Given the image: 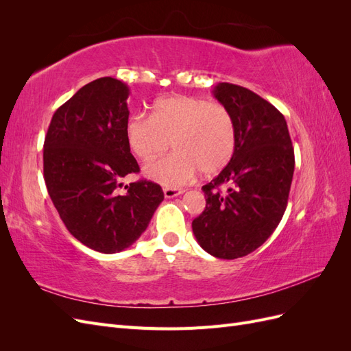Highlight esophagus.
Listing matches in <instances>:
<instances>
[{
	"mask_svg": "<svg viewBox=\"0 0 351 351\" xmlns=\"http://www.w3.org/2000/svg\"><path fill=\"white\" fill-rule=\"evenodd\" d=\"M183 192H184V190H182V189L165 187V189H164V196H165L167 199H173V197H176V196H180Z\"/></svg>",
	"mask_w": 351,
	"mask_h": 351,
	"instance_id": "obj_1",
	"label": "esophagus"
}]
</instances>
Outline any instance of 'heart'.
Here are the masks:
<instances>
[{
    "instance_id": "obj_1",
    "label": "heart",
    "mask_w": 351,
    "mask_h": 351,
    "mask_svg": "<svg viewBox=\"0 0 351 351\" xmlns=\"http://www.w3.org/2000/svg\"><path fill=\"white\" fill-rule=\"evenodd\" d=\"M125 139L132 152L151 161L173 142L174 154L147 164L146 178L167 187H178L199 171L214 176L234 156L236 123L224 105L189 95L156 101L152 115L134 114L125 124Z\"/></svg>"
}]
</instances>
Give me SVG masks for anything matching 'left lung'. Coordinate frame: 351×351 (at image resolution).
Listing matches in <instances>:
<instances>
[{
  "label": "left lung",
  "instance_id": "1",
  "mask_svg": "<svg viewBox=\"0 0 351 351\" xmlns=\"http://www.w3.org/2000/svg\"><path fill=\"white\" fill-rule=\"evenodd\" d=\"M236 123L230 164L202 187L206 208L193 219L199 246L219 259L256 250L278 227L294 173V151L284 115L254 92L231 83L212 90ZM219 185L228 192L221 194Z\"/></svg>",
  "mask_w": 351,
  "mask_h": 351
}]
</instances>
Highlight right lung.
Here are the masks:
<instances>
[{"instance_id":"obj_1","label":"right lung","mask_w":351,"mask_h":351,"mask_svg":"<svg viewBox=\"0 0 351 351\" xmlns=\"http://www.w3.org/2000/svg\"><path fill=\"white\" fill-rule=\"evenodd\" d=\"M130 89L101 77L84 84L52 115L44 143V178L52 204L73 237L101 253L139 239L164 200L159 184L121 180L139 171L125 139Z\"/></svg>"}]
</instances>
